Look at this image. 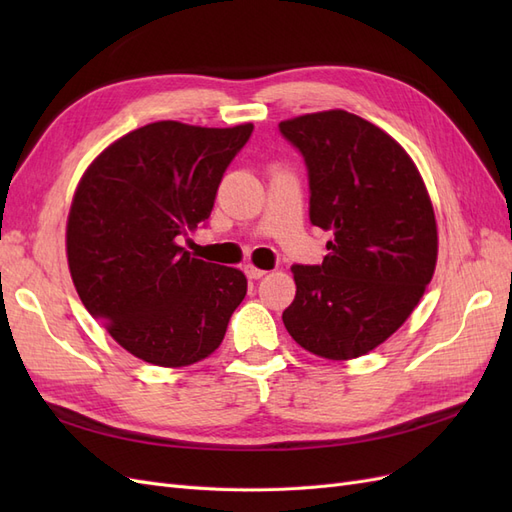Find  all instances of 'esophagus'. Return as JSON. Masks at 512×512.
Masks as SVG:
<instances>
[{
	"instance_id": "obj_1",
	"label": "esophagus",
	"mask_w": 512,
	"mask_h": 512,
	"mask_svg": "<svg viewBox=\"0 0 512 512\" xmlns=\"http://www.w3.org/2000/svg\"><path fill=\"white\" fill-rule=\"evenodd\" d=\"M243 271H245V275H247V277H250V280H260V277L267 273V271H262V269L254 267V265H245V269H243Z\"/></svg>"
}]
</instances>
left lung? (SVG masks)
Listing matches in <instances>:
<instances>
[{
    "mask_svg": "<svg viewBox=\"0 0 512 512\" xmlns=\"http://www.w3.org/2000/svg\"><path fill=\"white\" fill-rule=\"evenodd\" d=\"M280 132L309 181V222L333 232L322 265H292L282 320L294 342L331 361L391 337L421 301L438 258L425 183L399 143L361 117L324 111Z\"/></svg>",
    "mask_w": 512,
    "mask_h": 512,
    "instance_id": "left-lung-1",
    "label": "left lung"
}]
</instances>
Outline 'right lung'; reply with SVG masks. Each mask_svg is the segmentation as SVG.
I'll return each instance as SVG.
<instances>
[{"label": "right lung", "mask_w": 512, "mask_h": 512, "mask_svg": "<svg viewBox=\"0 0 512 512\" xmlns=\"http://www.w3.org/2000/svg\"><path fill=\"white\" fill-rule=\"evenodd\" d=\"M254 132L156 121L87 168L68 215V265L87 312L119 346L162 367L203 361L247 292L239 269L179 245L211 215L230 162Z\"/></svg>", "instance_id": "1"}]
</instances>
